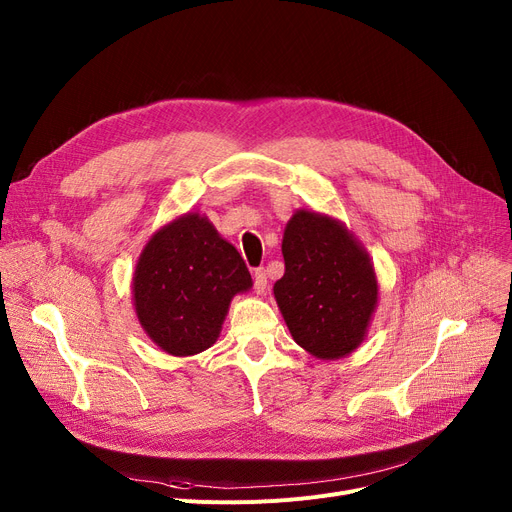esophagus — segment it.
<instances>
[{
	"mask_svg": "<svg viewBox=\"0 0 512 512\" xmlns=\"http://www.w3.org/2000/svg\"><path fill=\"white\" fill-rule=\"evenodd\" d=\"M254 289H256V293H264V289H266V270L264 268L254 270Z\"/></svg>",
	"mask_w": 512,
	"mask_h": 512,
	"instance_id": "1",
	"label": "esophagus"
}]
</instances>
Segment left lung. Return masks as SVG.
Listing matches in <instances>:
<instances>
[{
	"mask_svg": "<svg viewBox=\"0 0 512 512\" xmlns=\"http://www.w3.org/2000/svg\"><path fill=\"white\" fill-rule=\"evenodd\" d=\"M285 275L275 297L293 341L339 359L364 341L378 302L370 256L335 219L297 210L283 235Z\"/></svg>",
	"mask_w": 512,
	"mask_h": 512,
	"instance_id": "obj_1",
	"label": "left lung"
}]
</instances>
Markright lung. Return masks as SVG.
<instances>
[{
  "mask_svg": "<svg viewBox=\"0 0 512 512\" xmlns=\"http://www.w3.org/2000/svg\"><path fill=\"white\" fill-rule=\"evenodd\" d=\"M250 287L239 252L190 213L150 237L136 264L134 306L150 339L186 357L217 341L231 297Z\"/></svg>",
  "mask_w": 512,
  "mask_h": 512,
  "instance_id": "add662e5",
  "label": "right lung"
}]
</instances>
